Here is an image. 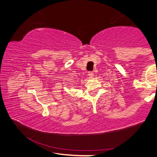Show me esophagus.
<instances>
[{"label":"esophagus","mask_w":157,"mask_h":157,"mask_svg":"<svg viewBox=\"0 0 157 157\" xmlns=\"http://www.w3.org/2000/svg\"><path fill=\"white\" fill-rule=\"evenodd\" d=\"M88 75L89 76V78H93V77H94V72H92V71H89V72L88 73Z\"/></svg>","instance_id":"esophagus-1"}]
</instances>
